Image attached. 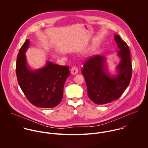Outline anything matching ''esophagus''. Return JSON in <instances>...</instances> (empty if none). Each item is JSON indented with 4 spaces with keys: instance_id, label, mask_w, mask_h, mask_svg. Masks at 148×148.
Here are the masks:
<instances>
[{
    "instance_id": "esophagus-1",
    "label": "esophagus",
    "mask_w": 148,
    "mask_h": 148,
    "mask_svg": "<svg viewBox=\"0 0 148 148\" xmlns=\"http://www.w3.org/2000/svg\"><path fill=\"white\" fill-rule=\"evenodd\" d=\"M71 73L72 75H76L78 73V69L76 66H73L72 68H71Z\"/></svg>"
}]
</instances>
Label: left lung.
Wrapping results in <instances>:
<instances>
[{
	"mask_svg": "<svg viewBox=\"0 0 148 148\" xmlns=\"http://www.w3.org/2000/svg\"><path fill=\"white\" fill-rule=\"evenodd\" d=\"M114 40L120 49L118 55L120 63L117 66V73L110 76L105 64L106 58L96 55L88 59L82 71L86 85L88 96L98 105L109 103L118 99L130 83L132 74L130 51L127 43L116 34Z\"/></svg>",
	"mask_w": 148,
	"mask_h": 148,
	"instance_id": "8db88e82",
	"label": "left lung"
}]
</instances>
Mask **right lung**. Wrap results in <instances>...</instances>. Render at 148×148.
<instances>
[{
    "label": "right lung",
    "mask_w": 148,
    "mask_h": 148,
    "mask_svg": "<svg viewBox=\"0 0 148 148\" xmlns=\"http://www.w3.org/2000/svg\"><path fill=\"white\" fill-rule=\"evenodd\" d=\"M29 44L28 39L21 46L17 56L16 73L18 84L32 105L44 108L56 106L63 99L64 83L70 74L69 66L47 62L42 68L30 69L25 55Z\"/></svg>",
    "instance_id": "1"
}]
</instances>
